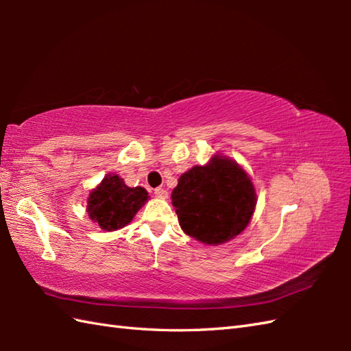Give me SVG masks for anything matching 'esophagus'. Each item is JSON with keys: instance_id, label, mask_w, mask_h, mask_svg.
Returning <instances> with one entry per match:
<instances>
[{"instance_id": "1", "label": "esophagus", "mask_w": 351, "mask_h": 351, "mask_svg": "<svg viewBox=\"0 0 351 351\" xmlns=\"http://www.w3.org/2000/svg\"><path fill=\"white\" fill-rule=\"evenodd\" d=\"M154 191H155V196L162 197V199H166V197L169 196V193H167V190H166V189H161V187H158V189H155Z\"/></svg>"}]
</instances>
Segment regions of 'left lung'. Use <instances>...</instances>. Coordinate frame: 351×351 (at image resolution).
<instances>
[{"instance_id": "1", "label": "left lung", "mask_w": 351, "mask_h": 351, "mask_svg": "<svg viewBox=\"0 0 351 351\" xmlns=\"http://www.w3.org/2000/svg\"><path fill=\"white\" fill-rule=\"evenodd\" d=\"M178 220L187 235L221 244L244 230L255 211L256 193L247 173L223 156L184 173L171 193Z\"/></svg>"}]
</instances>
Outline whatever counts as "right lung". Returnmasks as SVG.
Segmentation results:
<instances>
[{
	"mask_svg": "<svg viewBox=\"0 0 351 351\" xmlns=\"http://www.w3.org/2000/svg\"><path fill=\"white\" fill-rule=\"evenodd\" d=\"M143 187H128L122 178L107 175L87 200V213L104 230H116L128 225L147 200Z\"/></svg>",
	"mask_w": 351,
	"mask_h": 351,
	"instance_id": "1",
	"label": "right lung"
}]
</instances>
